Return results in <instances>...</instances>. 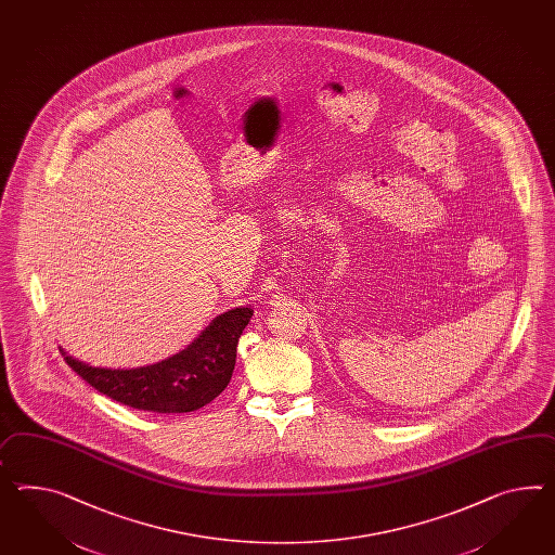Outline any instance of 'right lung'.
I'll return each mask as SVG.
<instances>
[{
  "label": "right lung",
  "instance_id": "obj_1",
  "mask_svg": "<svg viewBox=\"0 0 555 555\" xmlns=\"http://www.w3.org/2000/svg\"><path fill=\"white\" fill-rule=\"evenodd\" d=\"M251 308L217 315L185 350L141 369H99L64 354L82 380L120 404L149 412H191L209 404L228 388L243 327Z\"/></svg>",
  "mask_w": 555,
  "mask_h": 555
}]
</instances>
